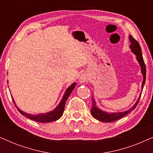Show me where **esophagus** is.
<instances>
[{"label": "esophagus", "mask_w": 153, "mask_h": 153, "mask_svg": "<svg viewBox=\"0 0 153 153\" xmlns=\"http://www.w3.org/2000/svg\"><path fill=\"white\" fill-rule=\"evenodd\" d=\"M89 76L88 74H86V73H83L80 76H79V82L81 83H86L88 81H89Z\"/></svg>", "instance_id": "1"}]
</instances>
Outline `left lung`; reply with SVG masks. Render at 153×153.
I'll return each instance as SVG.
<instances>
[{
  "label": "left lung",
  "instance_id": "obj_1",
  "mask_svg": "<svg viewBox=\"0 0 153 153\" xmlns=\"http://www.w3.org/2000/svg\"><path fill=\"white\" fill-rule=\"evenodd\" d=\"M129 41H130L131 45L129 46V48L131 49V51L133 53H134L136 56H137V61L139 62V63L141 66V73L143 74V81H142V85H141V88L143 90L144 84H145L146 82V65L144 63V60L143 58V56H142L141 53V47H140L139 44L138 42L134 39L132 37L131 35H129ZM141 93L140 94L139 97L138 98L137 101L136 103L134 104L132 107L129 108V109L123 112H118V113H107L106 111H104L97 107L96 106V102L95 100L94 99L93 97H92V101H93V105H92L91 109V113L92 114V116L94 118L97 119V120L101 121V122L103 123H112L114 122V121H116L120 119L123 117L126 116L127 114H128L129 113H130L131 111H133L136 108V106H137L138 103H139L140 97H141Z\"/></svg>",
  "mask_w": 153,
  "mask_h": 153
}]
</instances>
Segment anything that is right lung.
I'll return each instance as SVG.
<instances>
[{
  "label": "right lung",
  "instance_id": "obj_1",
  "mask_svg": "<svg viewBox=\"0 0 153 153\" xmlns=\"http://www.w3.org/2000/svg\"><path fill=\"white\" fill-rule=\"evenodd\" d=\"M76 83H73L72 85H70V87H68L67 88L65 93L63 97H62L61 101L60 102V103L58 104V105L56 106V107L54 108L53 111H51L47 112V113H45V114H39L37 115H33V114H27L26 112H24L23 111L20 110L19 108L15 104V102L14 101L13 97H12V101H13L14 105L17 109L19 110L21 114H22L23 116L27 117V118L31 119V120H33L35 121H37V122H39V123H50V122H53V121H56L59 119L60 117L62 116V114H63L64 111V108H65V105L66 101L68 100V98L69 97V96L70 95L71 93H72L73 90H74L75 85H76Z\"/></svg>",
  "mask_w": 153,
  "mask_h": 153
}]
</instances>
